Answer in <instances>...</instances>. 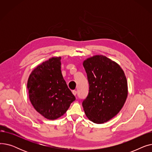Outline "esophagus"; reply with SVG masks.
I'll return each mask as SVG.
<instances>
[{
  "label": "esophagus",
  "mask_w": 152,
  "mask_h": 152,
  "mask_svg": "<svg viewBox=\"0 0 152 152\" xmlns=\"http://www.w3.org/2000/svg\"><path fill=\"white\" fill-rule=\"evenodd\" d=\"M73 95H76V94H77V91H73Z\"/></svg>",
  "instance_id": "esophagus-1"
}]
</instances>
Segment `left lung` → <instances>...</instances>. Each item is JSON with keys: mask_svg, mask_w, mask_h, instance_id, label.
Instances as JSON below:
<instances>
[{"mask_svg": "<svg viewBox=\"0 0 152 152\" xmlns=\"http://www.w3.org/2000/svg\"><path fill=\"white\" fill-rule=\"evenodd\" d=\"M89 84V94L83 102L86 116L96 124L107 122L123 108L128 89L126 77L118 64L102 55L83 61Z\"/></svg>", "mask_w": 152, "mask_h": 152, "instance_id": "8db88e82", "label": "left lung"}]
</instances>
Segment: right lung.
Segmentation results:
<instances>
[{
	"mask_svg": "<svg viewBox=\"0 0 152 152\" xmlns=\"http://www.w3.org/2000/svg\"><path fill=\"white\" fill-rule=\"evenodd\" d=\"M61 57L44 61L30 74L27 88L31 104L44 118L54 120L65 114L75 97L61 71Z\"/></svg>",
	"mask_w": 152,
	"mask_h": 152,
	"instance_id": "1",
	"label": "right lung"
}]
</instances>
